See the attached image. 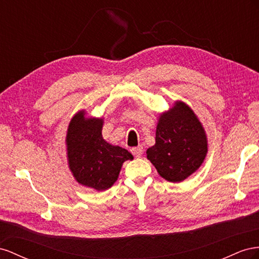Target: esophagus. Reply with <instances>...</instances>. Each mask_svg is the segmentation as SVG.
<instances>
[{
  "instance_id": "1",
  "label": "esophagus",
  "mask_w": 259,
  "mask_h": 259,
  "mask_svg": "<svg viewBox=\"0 0 259 259\" xmlns=\"http://www.w3.org/2000/svg\"><path fill=\"white\" fill-rule=\"evenodd\" d=\"M143 152H144V150H143V147H142V146L132 147V149H131V153L134 154L136 157H141V156H142V154H143Z\"/></svg>"
}]
</instances>
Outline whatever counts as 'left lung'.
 Returning <instances> with one entry per match:
<instances>
[{"instance_id": "left-lung-1", "label": "left lung", "mask_w": 259, "mask_h": 259, "mask_svg": "<svg viewBox=\"0 0 259 259\" xmlns=\"http://www.w3.org/2000/svg\"><path fill=\"white\" fill-rule=\"evenodd\" d=\"M208 152V140L197 116L188 104L176 101L158 117L155 144L146 157L161 178L181 182L202 166Z\"/></svg>"}]
</instances>
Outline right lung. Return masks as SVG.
I'll use <instances>...</instances> for the list:
<instances>
[{"label":"right lung","instance_id":"1","mask_svg":"<svg viewBox=\"0 0 259 259\" xmlns=\"http://www.w3.org/2000/svg\"><path fill=\"white\" fill-rule=\"evenodd\" d=\"M85 115V109L79 110L68 124L65 140L68 167L81 186L105 191L117 181L123 162L134 156L103 139L104 118Z\"/></svg>","mask_w":259,"mask_h":259}]
</instances>
